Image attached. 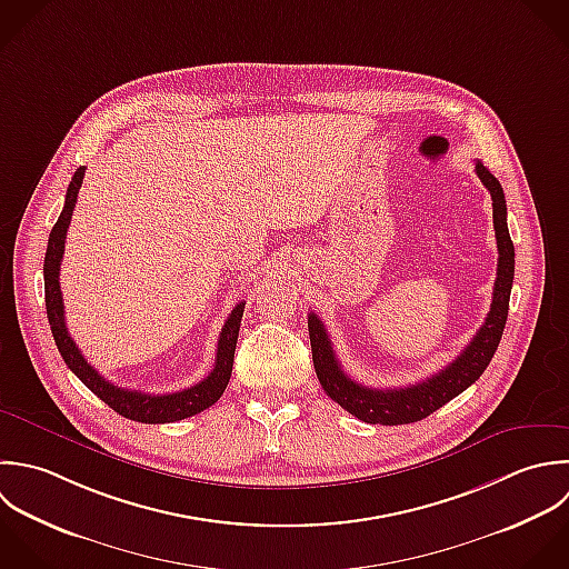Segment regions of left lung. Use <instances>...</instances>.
Instances as JSON below:
<instances>
[{"label": "left lung", "mask_w": 569, "mask_h": 569, "mask_svg": "<svg viewBox=\"0 0 569 569\" xmlns=\"http://www.w3.org/2000/svg\"><path fill=\"white\" fill-rule=\"evenodd\" d=\"M475 168L479 179L492 194L499 266H497V281H495L492 303H490L486 323L479 328L475 339L450 366L428 377L426 381L408 388L379 390V388L361 386L359 381L350 379L343 372L323 321L315 312L308 315L312 361H315V370L321 388L335 403H339L343 410H348L352 417L366 423L403 426V423H415L430 417L432 412L443 408L448 401L459 397L463 390H468L486 372V368L490 366L499 348V341L503 337V328L508 321L510 292L515 281V243L508 230L506 194L499 179L481 161H477Z\"/></svg>", "instance_id": "1"}]
</instances>
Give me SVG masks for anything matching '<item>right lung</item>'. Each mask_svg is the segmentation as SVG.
Here are the masks:
<instances>
[{"label":"right lung","mask_w":569,"mask_h":569,"mask_svg":"<svg viewBox=\"0 0 569 569\" xmlns=\"http://www.w3.org/2000/svg\"><path fill=\"white\" fill-rule=\"evenodd\" d=\"M86 168L79 166L72 174V181L68 183L66 190V201L63 210L57 219V223L50 230L48 237V248H46V259H43V290H46V315L48 323L57 343V350L61 352V359L66 366L77 375V379L92 392L97 395L103 403H108L117 415L137 421V423H172L188 419L192 415L203 412L212 403L219 401L223 395L230 375H232V361H234V348H237V337H239V326L243 317L246 301L237 303L226 319L219 343H217V359L212 372L179 392L170 395H146L139 390H123L106 381L81 355V350L74 346V341L68 335L66 319H63V299H61V288H59V266L63 257V243H66V232L72 219V210L77 203V194L83 181Z\"/></svg>","instance_id":"obj_1"}]
</instances>
